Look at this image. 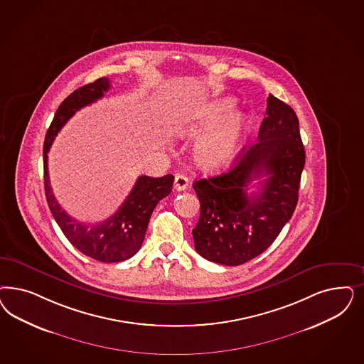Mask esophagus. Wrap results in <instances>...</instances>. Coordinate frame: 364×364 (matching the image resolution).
Instances as JSON below:
<instances>
[{
  "label": "esophagus",
  "mask_w": 364,
  "mask_h": 364,
  "mask_svg": "<svg viewBox=\"0 0 364 364\" xmlns=\"http://www.w3.org/2000/svg\"><path fill=\"white\" fill-rule=\"evenodd\" d=\"M188 176H176L174 179V188L178 191H182L185 188H188Z\"/></svg>",
  "instance_id": "esophagus-1"
}]
</instances>
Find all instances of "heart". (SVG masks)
<instances>
[{
    "label": "heart",
    "instance_id": "obj_1",
    "mask_svg": "<svg viewBox=\"0 0 364 364\" xmlns=\"http://www.w3.org/2000/svg\"><path fill=\"white\" fill-rule=\"evenodd\" d=\"M235 100L213 102L193 123L183 129L188 136L203 135L194 149L197 164L206 171H221L235 162L245 138L249 122L242 112H232Z\"/></svg>",
    "mask_w": 364,
    "mask_h": 364
}]
</instances>
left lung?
I'll return each instance as SVG.
<instances>
[{"mask_svg":"<svg viewBox=\"0 0 364 364\" xmlns=\"http://www.w3.org/2000/svg\"><path fill=\"white\" fill-rule=\"evenodd\" d=\"M265 114L257 141L242 149L228 173L193 185L200 203L194 247L211 262L235 267L257 257L296 209L305 164L299 119L273 95ZM262 176L260 191L249 198L247 186Z\"/></svg>","mask_w":364,"mask_h":364,"instance_id":"obj_1","label":"left lung"}]
</instances>
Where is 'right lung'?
Listing matches in <instances>:
<instances>
[{
    "instance_id": "right-lung-1",
    "label": "right lung",
    "mask_w": 364,
    "mask_h": 364,
    "mask_svg": "<svg viewBox=\"0 0 364 364\" xmlns=\"http://www.w3.org/2000/svg\"><path fill=\"white\" fill-rule=\"evenodd\" d=\"M109 87V80L100 77L73 91L60 105L44 141V188L50 213L73 247L96 261L120 262L132 257L141 249L154 209L159 200L170 194L174 176H139L129 197L114 215L103 223L87 225L72 218L60 206L53 196L48 174V151L58 132L76 111L103 97Z\"/></svg>"
}]
</instances>
